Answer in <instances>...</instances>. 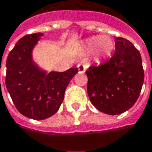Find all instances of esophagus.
Masks as SVG:
<instances>
[{"instance_id":"obj_1","label":"esophagus","mask_w":152,"mask_h":152,"mask_svg":"<svg viewBox=\"0 0 152 152\" xmlns=\"http://www.w3.org/2000/svg\"><path fill=\"white\" fill-rule=\"evenodd\" d=\"M77 68H78L79 73H83V72H85L86 69L88 68V65L85 64V63H80V64H78Z\"/></svg>"}]
</instances>
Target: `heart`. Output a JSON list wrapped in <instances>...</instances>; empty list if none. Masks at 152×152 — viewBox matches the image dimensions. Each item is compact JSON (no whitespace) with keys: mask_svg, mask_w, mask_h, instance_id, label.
Masks as SVG:
<instances>
[{"mask_svg":"<svg viewBox=\"0 0 152 152\" xmlns=\"http://www.w3.org/2000/svg\"><path fill=\"white\" fill-rule=\"evenodd\" d=\"M85 46L89 51L91 52L96 51L99 56L107 57L110 56V54L112 53L115 44L113 40L110 36L103 35V36H93L89 38L85 42Z\"/></svg>","mask_w":152,"mask_h":152,"instance_id":"heart-1","label":"heart"}]
</instances>
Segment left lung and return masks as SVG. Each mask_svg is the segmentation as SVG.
I'll return each mask as SVG.
<instances>
[{"instance_id":"obj_1","label":"left lung","mask_w":152,"mask_h":152,"mask_svg":"<svg viewBox=\"0 0 152 152\" xmlns=\"http://www.w3.org/2000/svg\"><path fill=\"white\" fill-rule=\"evenodd\" d=\"M116 51L110 59L85 72L90 102L98 110L118 115L137 102L145 73L139 51L127 39H115Z\"/></svg>"}]
</instances>
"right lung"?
<instances>
[{
	"mask_svg": "<svg viewBox=\"0 0 152 152\" xmlns=\"http://www.w3.org/2000/svg\"><path fill=\"white\" fill-rule=\"evenodd\" d=\"M42 35H24L9 52L6 62L5 83L13 103L21 114L35 120L57 112L69 83L78 72L77 68H70L47 74L38 69L32 61L31 51Z\"/></svg>",
	"mask_w": 152,
	"mask_h": 152,
	"instance_id": "obj_1",
	"label": "right lung"
}]
</instances>
